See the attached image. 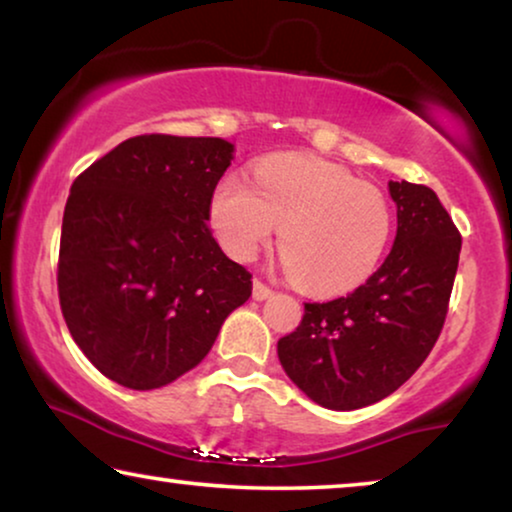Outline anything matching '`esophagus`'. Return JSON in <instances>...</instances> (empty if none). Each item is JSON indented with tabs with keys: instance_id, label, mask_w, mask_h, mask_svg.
I'll use <instances>...</instances> for the list:
<instances>
[{
	"instance_id": "34e87169",
	"label": "esophagus",
	"mask_w": 512,
	"mask_h": 512,
	"mask_svg": "<svg viewBox=\"0 0 512 512\" xmlns=\"http://www.w3.org/2000/svg\"><path fill=\"white\" fill-rule=\"evenodd\" d=\"M251 296H254V300H268L272 296V289L265 286L261 279H254V291H251Z\"/></svg>"
}]
</instances>
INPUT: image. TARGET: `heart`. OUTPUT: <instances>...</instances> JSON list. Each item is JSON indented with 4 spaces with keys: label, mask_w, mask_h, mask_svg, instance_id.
<instances>
[{
    "label": "heart",
    "mask_w": 512,
    "mask_h": 512,
    "mask_svg": "<svg viewBox=\"0 0 512 512\" xmlns=\"http://www.w3.org/2000/svg\"><path fill=\"white\" fill-rule=\"evenodd\" d=\"M254 177H223L209 207L216 237L237 261H251L282 228L289 277L317 296L356 289L382 263L394 212L380 188L298 153L261 160Z\"/></svg>",
    "instance_id": "obj_1"
}]
</instances>
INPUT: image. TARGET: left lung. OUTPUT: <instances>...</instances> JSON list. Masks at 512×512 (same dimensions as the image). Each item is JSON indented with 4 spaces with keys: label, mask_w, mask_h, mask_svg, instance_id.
<instances>
[{
    "label": "left lung",
    "mask_w": 512,
    "mask_h": 512,
    "mask_svg": "<svg viewBox=\"0 0 512 512\" xmlns=\"http://www.w3.org/2000/svg\"><path fill=\"white\" fill-rule=\"evenodd\" d=\"M396 240L354 293L305 303L300 326L277 342L284 373L328 410L373 405L410 380L443 331L461 235L429 186L389 181Z\"/></svg>",
    "instance_id": "obj_1"
}]
</instances>
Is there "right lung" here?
<instances>
[{"label":"right lung","instance_id":"right-lung-1","mask_svg":"<svg viewBox=\"0 0 512 512\" xmlns=\"http://www.w3.org/2000/svg\"><path fill=\"white\" fill-rule=\"evenodd\" d=\"M235 146L221 137H130L79 174L62 216V317L86 359L128 389L198 366L251 275L209 230Z\"/></svg>","mask_w":512,"mask_h":512}]
</instances>
